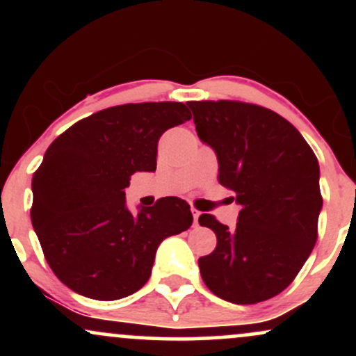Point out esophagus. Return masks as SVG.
<instances>
[{
  "label": "esophagus",
  "instance_id": "34e87169",
  "mask_svg": "<svg viewBox=\"0 0 356 356\" xmlns=\"http://www.w3.org/2000/svg\"><path fill=\"white\" fill-rule=\"evenodd\" d=\"M199 216H201V212L192 209V218H194V226H197L199 224Z\"/></svg>",
  "mask_w": 356,
  "mask_h": 356
}]
</instances>
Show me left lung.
<instances>
[{
    "mask_svg": "<svg viewBox=\"0 0 356 356\" xmlns=\"http://www.w3.org/2000/svg\"><path fill=\"white\" fill-rule=\"evenodd\" d=\"M195 132L216 152L219 184L234 192L236 227L202 214L218 238L199 257L207 288L234 305L280 295L312 254L323 207L320 165L286 118L243 102H189Z\"/></svg>",
    "mask_w": 356,
    "mask_h": 356,
    "instance_id": "1",
    "label": "left lung"
}]
</instances>
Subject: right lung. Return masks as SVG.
I'll use <instances>...</instances> for the list:
<instances>
[{
  "label": "right lung",
  "instance_id": "right-lung-1",
  "mask_svg": "<svg viewBox=\"0 0 356 356\" xmlns=\"http://www.w3.org/2000/svg\"><path fill=\"white\" fill-rule=\"evenodd\" d=\"M191 112L181 102L110 107L56 137L33 174L31 224L51 271L92 300L113 301L150 277L159 244L189 229V204L159 199L132 214L125 187L154 172L157 142Z\"/></svg>",
  "mask_w": 356,
  "mask_h": 356
}]
</instances>
